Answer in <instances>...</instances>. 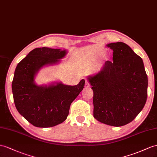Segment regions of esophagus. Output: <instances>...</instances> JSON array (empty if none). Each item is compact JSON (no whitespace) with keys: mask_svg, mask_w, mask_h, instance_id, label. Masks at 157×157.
Masks as SVG:
<instances>
[{"mask_svg":"<svg viewBox=\"0 0 157 157\" xmlns=\"http://www.w3.org/2000/svg\"><path fill=\"white\" fill-rule=\"evenodd\" d=\"M89 86H90V83L89 82V81H87V80H86V81H85V87L89 88Z\"/></svg>","mask_w":157,"mask_h":157,"instance_id":"34e87169","label":"esophagus"}]
</instances>
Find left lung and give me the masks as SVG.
<instances>
[{"label": "left lung", "mask_w": 157, "mask_h": 157, "mask_svg": "<svg viewBox=\"0 0 157 157\" xmlns=\"http://www.w3.org/2000/svg\"><path fill=\"white\" fill-rule=\"evenodd\" d=\"M113 61L105 63L101 71L88 80L93 90V116L113 127L132 121L144 106L148 78L143 59L122 42L110 43Z\"/></svg>", "instance_id": "1"}]
</instances>
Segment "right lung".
Wrapping results in <instances>:
<instances>
[{
    "mask_svg": "<svg viewBox=\"0 0 157 157\" xmlns=\"http://www.w3.org/2000/svg\"><path fill=\"white\" fill-rule=\"evenodd\" d=\"M66 50L36 48L19 63L12 83L15 106L21 115L36 127H52L67 119L72 102L85 86L82 79L77 85L56 82L38 86L37 72L44 66L58 63L67 55Z\"/></svg>",
    "mask_w": 157,
    "mask_h": 157,
    "instance_id": "1",
    "label": "right lung"
}]
</instances>
